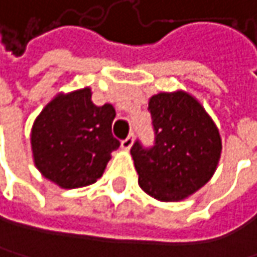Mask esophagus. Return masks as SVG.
<instances>
[{
	"mask_svg": "<svg viewBox=\"0 0 257 257\" xmlns=\"http://www.w3.org/2000/svg\"><path fill=\"white\" fill-rule=\"evenodd\" d=\"M133 143H134V136L131 134V136H127V137L121 142V149L130 151V149L133 148Z\"/></svg>",
	"mask_w": 257,
	"mask_h": 257,
	"instance_id": "esophagus-1",
	"label": "esophagus"
}]
</instances>
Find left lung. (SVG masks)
<instances>
[{
    "label": "left lung",
    "mask_w": 257,
    "mask_h": 257,
    "mask_svg": "<svg viewBox=\"0 0 257 257\" xmlns=\"http://www.w3.org/2000/svg\"><path fill=\"white\" fill-rule=\"evenodd\" d=\"M155 145L137 140L131 155L139 185L161 202H179L200 190L214 175L221 155L215 123L191 94L179 90L149 99Z\"/></svg>",
    "instance_id": "1"
}]
</instances>
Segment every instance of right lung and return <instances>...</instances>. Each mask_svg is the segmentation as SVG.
Wrapping results in <instances>:
<instances>
[{
  "instance_id": "obj_1",
  "label": "right lung",
  "mask_w": 257,
  "mask_h": 257,
  "mask_svg": "<svg viewBox=\"0 0 257 257\" xmlns=\"http://www.w3.org/2000/svg\"><path fill=\"white\" fill-rule=\"evenodd\" d=\"M115 109L96 106L88 87L57 94L37 115L31 130V149L39 172L61 188L94 184L111 152L120 146L112 137Z\"/></svg>"
}]
</instances>
